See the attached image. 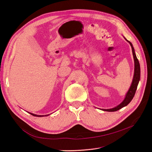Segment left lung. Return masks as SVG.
Here are the masks:
<instances>
[{
  "mask_svg": "<svg viewBox=\"0 0 152 152\" xmlns=\"http://www.w3.org/2000/svg\"><path fill=\"white\" fill-rule=\"evenodd\" d=\"M126 39V38H125ZM127 42L130 44L132 48V55H133V58H134V77H133V80L132 82L131 86L130 87L129 89L127 91V93L126 95V97L124 98L123 102L118 106H117L116 107L111 108V109H102L103 111H107V112H115L117 111V110L121 109L122 108L126 107L129 103L131 100L132 99L133 97L134 96V94L136 93V91L137 89V85H138L139 81L140 80V63L138 59H137L135 51H134V49L132 46V44L131 42H130L129 41H128L126 40Z\"/></svg>",
  "mask_w": 152,
  "mask_h": 152,
  "instance_id": "1",
  "label": "left lung"
}]
</instances>
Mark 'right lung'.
I'll return each instance as SVG.
<instances>
[{
  "label": "right lung",
  "instance_id": "1",
  "mask_svg": "<svg viewBox=\"0 0 152 152\" xmlns=\"http://www.w3.org/2000/svg\"><path fill=\"white\" fill-rule=\"evenodd\" d=\"M30 113L31 115H32L33 116H35V117H44V116H48V115H49H49H35V114H34V113Z\"/></svg>",
  "mask_w": 152,
  "mask_h": 152
}]
</instances>
